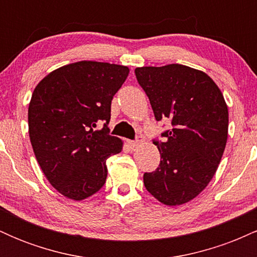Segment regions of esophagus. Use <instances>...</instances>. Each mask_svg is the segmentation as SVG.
<instances>
[{
  "label": "esophagus",
  "instance_id": "obj_1",
  "mask_svg": "<svg viewBox=\"0 0 257 257\" xmlns=\"http://www.w3.org/2000/svg\"><path fill=\"white\" fill-rule=\"evenodd\" d=\"M143 143H144L143 137H138L137 140H135V141H131V146L133 147V149H137V147L140 146Z\"/></svg>",
  "mask_w": 257,
  "mask_h": 257
}]
</instances>
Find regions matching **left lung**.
I'll list each match as a JSON object with an SVG mask.
<instances>
[{
    "label": "left lung",
    "instance_id": "1",
    "mask_svg": "<svg viewBox=\"0 0 257 257\" xmlns=\"http://www.w3.org/2000/svg\"><path fill=\"white\" fill-rule=\"evenodd\" d=\"M157 120L169 119L155 172L144 174L146 190L163 204L196 198L216 173L228 137V108L217 84L200 70L180 64L135 69Z\"/></svg>",
    "mask_w": 257,
    "mask_h": 257
}]
</instances>
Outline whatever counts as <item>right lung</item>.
Instances as JSON below:
<instances>
[{
  "instance_id": "right-lung-1",
  "label": "right lung",
  "mask_w": 257,
  "mask_h": 257,
  "mask_svg": "<svg viewBox=\"0 0 257 257\" xmlns=\"http://www.w3.org/2000/svg\"><path fill=\"white\" fill-rule=\"evenodd\" d=\"M128 75L123 65L83 60L54 70L35 88L29 137L44 176L66 198L98 192L107 178L106 159L122 151L123 141L108 135L107 124L112 99Z\"/></svg>"
}]
</instances>
